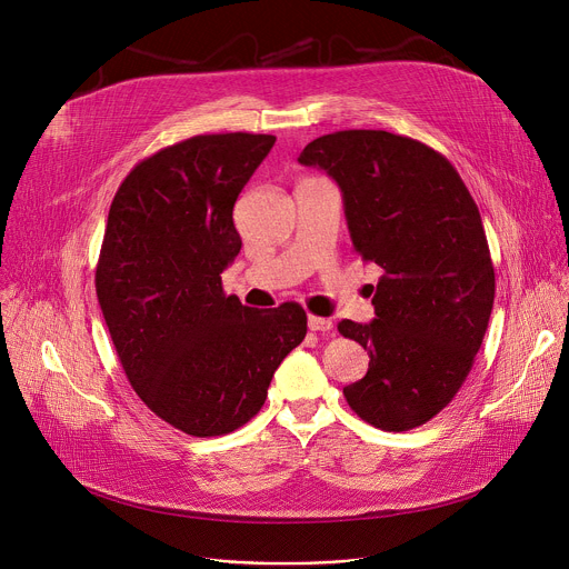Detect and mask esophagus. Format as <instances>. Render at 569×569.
Instances as JSON below:
<instances>
[{
	"label": "esophagus",
	"mask_w": 569,
	"mask_h": 569,
	"mask_svg": "<svg viewBox=\"0 0 569 569\" xmlns=\"http://www.w3.org/2000/svg\"><path fill=\"white\" fill-rule=\"evenodd\" d=\"M308 329L310 331H319V333H329L333 329V321L327 317H317V315H308Z\"/></svg>",
	"instance_id": "34e87169"
}]
</instances>
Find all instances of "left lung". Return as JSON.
Here are the masks:
<instances>
[{
	"label": "left lung",
	"mask_w": 569,
	"mask_h": 569,
	"mask_svg": "<svg viewBox=\"0 0 569 569\" xmlns=\"http://www.w3.org/2000/svg\"><path fill=\"white\" fill-rule=\"evenodd\" d=\"M299 164L338 182L353 250L382 270L373 321L338 323L369 351L345 398L380 430L419 428L455 398L489 327L496 272L479 209L441 152L385 130L323 134Z\"/></svg>",
	"instance_id": "obj_1"
}]
</instances>
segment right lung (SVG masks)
<instances>
[{
	"label": "right lung",
	"mask_w": 569,
	"mask_h": 569,
	"mask_svg": "<svg viewBox=\"0 0 569 569\" xmlns=\"http://www.w3.org/2000/svg\"><path fill=\"white\" fill-rule=\"evenodd\" d=\"M277 137L198 134L146 157L108 213L97 295L121 367L148 408L191 437H220L263 408L306 338L297 303L257 310L222 292L238 257L233 204Z\"/></svg>",
	"instance_id": "obj_1"
}]
</instances>
